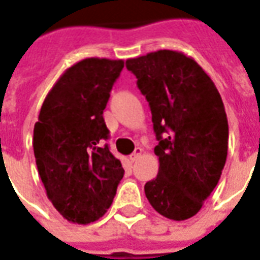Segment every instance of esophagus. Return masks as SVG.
Returning <instances> with one entry per match:
<instances>
[{
    "instance_id": "esophagus-1",
    "label": "esophagus",
    "mask_w": 260,
    "mask_h": 260,
    "mask_svg": "<svg viewBox=\"0 0 260 260\" xmlns=\"http://www.w3.org/2000/svg\"><path fill=\"white\" fill-rule=\"evenodd\" d=\"M142 153H143V149H142V147H136L135 152L132 153V154H131V156H129L131 161H135V160H138V158L141 157Z\"/></svg>"
}]
</instances>
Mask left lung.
<instances>
[{
  "label": "left lung",
  "mask_w": 260,
  "mask_h": 260,
  "mask_svg": "<svg viewBox=\"0 0 260 260\" xmlns=\"http://www.w3.org/2000/svg\"><path fill=\"white\" fill-rule=\"evenodd\" d=\"M152 111L158 145L149 203L175 221L195 216L217 185L227 158L229 121L210 76L180 51L158 50L126 59Z\"/></svg>",
  "instance_id": "obj_1"
}]
</instances>
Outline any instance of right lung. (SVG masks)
I'll return each mask as SVG.
<instances>
[{"mask_svg":"<svg viewBox=\"0 0 260 260\" xmlns=\"http://www.w3.org/2000/svg\"><path fill=\"white\" fill-rule=\"evenodd\" d=\"M124 59L85 58L69 67L43 102L33 131L37 170L53 206L89 224L111 206L124 169L107 145L103 118Z\"/></svg>","mask_w":260,"mask_h":260,"instance_id":"obj_1","label":"right lung"}]
</instances>
